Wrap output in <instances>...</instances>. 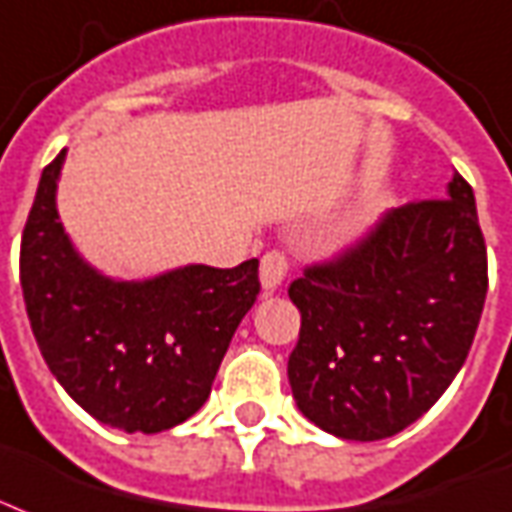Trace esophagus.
Returning <instances> with one entry per match:
<instances>
[{
	"label": "esophagus",
	"instance_id": "34e87169",
	"mask_svg": "<svg viewBox=\"0 0 512 512\" xmlns=\"http://www.w3.org/2000/svg\"><path fill=\"white\" fill-rule=\"evenodd\" d=\"M287 268H290V263H287L284 252H268V255H263V260H260V284H263V292L271 295V292L279 290L284 276H287Z\"/></svg>",
	"mask_w": 512,
	"mask_h": 512
}]
</instances>
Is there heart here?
Masks as SVG:
<instances>
[{"label":"heart","mask_w":512,"mask_h":512,"mask_svg":"<svg viewBox=\"0 0 512 512\" xmlns=\"http://www.w3.org/2000/svg\"><path fill=\"white\" fill-rule=\"evenodd\" d=\"M389 209V195L384 193H373L368 195L365 201H362L354 212L343 220V225L338 228V241L341 244H354V241H360L368 236L370 230L376 228L381 217Z\"/></svg>","instance_id":"obj_1"}]
</instances>
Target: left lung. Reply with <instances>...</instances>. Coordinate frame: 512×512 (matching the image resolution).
Here are the masks:
<instances>
[{"mask_svg": "<svg viewBox=\"0 0 512 512\" xmlns=\"http://www.w3.org/2000/svg\"><path fill=\"white\" fill-rule=\"evenodd\" d=\"M489 265L473 187L400 206L368 239L290 284L287 362L300 413L335 438L384 440L438 403L481 322Z\"/></svg>", "mask_w": 512, "mask_h": 512, "instance_id": "left-lung-1", "label": "left lung"}]
</instances>
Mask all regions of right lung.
I'll return each instance as SVG.
<instances>
[{
  "mask_svg": "<svg viewBox=\"0 0 512 512\" xmlns=\"http://www.w3.org/2000/svg\"><path fill=\"white\" fill-rule=\"evenodd\" d=\"M64 161L61 150L42 169L23 228L31 333L66 395L96 421L131 435L177 427L206 403L230 338L255 306L257 260L112 279L74 249L58 217Z\"/></svg>",
  "mask_w": 512,
  "mask_h": 512,
  "instance_id": "1",
  "label": "right lung"
}]
</instances>
